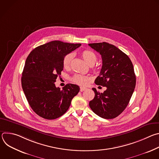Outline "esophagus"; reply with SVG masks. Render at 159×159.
<instances>
[{"label": "esophagus", "instance_id": "esophagus-1", "mask_svg": "<svg viewBox=\"0 0 159 159\" xmlns=\"http://www.w3.org/2000/svg\"><path fill=\"white\" fill-rule=\"evenodd\" d=\"M87 89V88L86 87H80V90L81 92H83V91H84L85 90H86Z\"/></svg>", "mask_w": 159, "mask_h": 159}]
</instances>
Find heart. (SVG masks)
Returning a JSON list of instances; mask_svg holds the SVG:
<instances>
[{
  "label": "heart",
  "instance_id": "heart-1",
  "mask_svg": "<svg viewBox=\"0 0 159 159\" xmlns=\"http://www.w3.org/2000/svg\"><path fill=\"white\" fill-rule=\"evenodd\" d=\"M82 56L84 60L89 65H93L95 64L97 60V55L96 54L90 50H85L82 52ZM74 57V54L73 53H69L65 55L63 58V65L65 69H68L71 64V62ZM72 80L74 82L81 85H86L89 81L90 79L89 77L81 75V74H75L72 78Z\"/></svg>",
  "mask_w": 159,
  "mask_h": 159
}]
</instances>
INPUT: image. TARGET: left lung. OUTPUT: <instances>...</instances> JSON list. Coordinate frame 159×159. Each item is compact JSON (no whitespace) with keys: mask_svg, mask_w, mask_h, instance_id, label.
Returning <instances> with one entry per match:
<instances>
[{"mask_svg":"<svg viewBox=\"0 0 159 159\" xmlns=\"http://www.w3.org/2000/svg\"><path fill=\"white\" fill-rule=\"evenodd\" d=\"M89 46L100 53L102 66L95 84L106 87L103 93L95 88L94 98L89 106L99 116L113 119L125 109L133 93L136 76L133 63L125 53L106 42L90 43Z\"/></svg>","mask_w":159,"mask_h":159,"instance_id":"8db88e82","label":"left lung"}]
</instances>
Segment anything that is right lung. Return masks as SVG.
Segmentation results:
<instances>
[{"label":"right lung","mask_w":159,"mask_h":159,"mask_svg":"<svg viewBox=\"0 0 159 159\" xmlns=\"http://www.w3.org/2000/svg\"><path fill=\"white\" fill-rule=\"evenodd\" d=\"M81 45L52 41L35 48L26 58L21 84L32 109L41 118L54 120L69 108L80 87L68 84L60 89L55 86L63 69V58Z\"/></svg>","instance_id":"obj_1"}]
</instances>
